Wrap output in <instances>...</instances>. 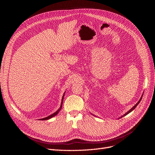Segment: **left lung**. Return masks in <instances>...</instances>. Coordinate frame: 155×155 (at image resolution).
I'll list each match as a JSON object with an SVG mask.
<instances>
[{
    "label": "left lung",
    "mask_w": 155,
    "mask_h": 155,
    "mask_svg": "<svg viewBox=\"0 0 155 155\" xmlns=\"http://www.w3.org/2000/svg\"><path fill=\"white\" fill-rule=\"evenodd\" d=\"M143 95H141V98H140V99L139 100V101H138V102H137V103H136V104H135V105H134V106H133V107H132V108H131V109H130V110H129V111H127V112H126V114H124L123 116H121L120 117H119V118H121V117H124V116H126L127 114H129V113H130V112H132V111H133V110H134V109H135V108L136 107V106H137V105L138 104H139V103H140V102H141V100L142 99V97H143ZM92 115H93V116H94V114H92Z\"/></svg>",
    "instance_id": "obj_1"
}]
</instances>
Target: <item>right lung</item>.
Masks as SVG:
<instances>
[{
  "instance_id": "right-lung-1",
  "label": "right lung",
  "mask_w": 155,
  "mask_h": 155,
  "mask_svg": "<svg viewBox=\"0 0 155 155\" xmlns=\"http://www.w3.org/2000/svg\"><path fill=\"white\" fill-rule=\"evenodd\" d=\"M64 94H65V92H64V94H63V97H62V99H61V105H60V107L55 112H54V113H53L52 114H51V115H50L49 116H48V117H45V118H42V119H40L39 120H48V119H51V118H52V117H53L54 116H56L57 114H58L59 113V112L60 111V110L61 109V107H62V104H63V99H64Z\"/></svg>"
}]
</instances>
